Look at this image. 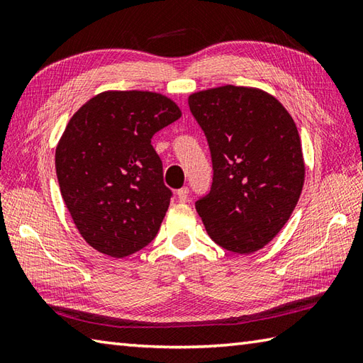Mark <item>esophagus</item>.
Instances as JSON below:
<instances>
[{
	"label": "esophagus",
	"mask_w": 363,
	"mask_h": 363,
	"mask_svg": "<svg viewBox=\"0 0 363 363\" xmlns=\"http://www.w3.org/2000/svg\"><path fill=\"white\" fill-rule=\"evenodd\" d=\"M176 196H177V201L179 203H186L189 199V189L187 187H182L176 191Z\"/></svg>",
	"instance_id": "obj_1"
}]
</instances>
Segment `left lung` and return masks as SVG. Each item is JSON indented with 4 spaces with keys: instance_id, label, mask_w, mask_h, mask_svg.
I'll return each mask as SVG.
<instances>
[{
    "instance_id": "1",
    "label": "left lung",
    "mask_w": 363,
    "mask_h": 363,
    "mask_svg": "<svg viewBox=\"0 0 363 363\" xmlns=\"http://www.w3.org/2000/svg\"><path fill=\"white\" fill-rule=\"evenodd\" d=\"M212 157V187L195 203L221 248L251 254L289 221L304 186L295 121L267 91L223 86L189 96Z\"/></svg>"
}]
</instances>
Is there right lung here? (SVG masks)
Wrapping results in <instances>:
<instances>
[{"label": "right lung", "mask_w": 363, "mask_h": 363, "mask_svg": "<svg viewBox=\"0 0 363 363\" xmlns=\"http://www.w3.org/2000/svg\"><path fill=\"white\" fill-rule=\"evenodd\" d=\"M181 118L154 91H103L68 121L56 173L68 212L91 248L120 259L157 235L172 198L151 138Z\"/></svg>", "instance_id": "add662e5"}]
</instances>
